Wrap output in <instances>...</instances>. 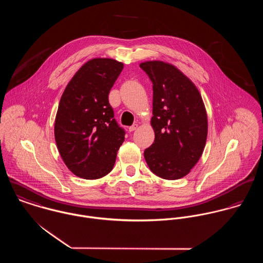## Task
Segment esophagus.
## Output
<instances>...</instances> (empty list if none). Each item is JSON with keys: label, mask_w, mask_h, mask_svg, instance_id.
Listing matches in <instances>:
<instances>
[{"label": "esophagus", "mask_w": 263, "mask_h": 263, "mask_svg": "<svg viewBox=\"0 0 263 263\" xmlns=\"http://www.w3.org/2000/svg\"><path fill=\"white\" fill-rule=\"evenodd\" d=\"M138 127H139V124L135 123V124H133L132 126H129V127H128V130H129V132H134V130H136Z\"/></svg>", "instance_id": "esophagus-1"}]
</instances>
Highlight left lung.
<instances>
[{
    "mask_svg": "<svg viewBox=\"0 0 263 263\" xmlns=\"http://www.w3.org/2000/svg\"><path fill=\"white\" fill-rule=\"evenodd\" d=\"M140 67L153 83L155 141L144 156L157 176L176 180L186 176L202 155L208 137V115L193 82L175 66L148 61Z\"/></svg>",
    "mask_w": 263,
    "mask_h": 263,
    "instance_id": "8db88e82",
    "label": "left lung"
}]
</instances>
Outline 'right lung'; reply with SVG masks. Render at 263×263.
<instances>
[{"label":"right lung","mask_w":263,"mask_h":263,"mask_svg":"<svg viewBox=\"0 0 263 263\" xmlns=\"http://www.w3.org/2000/svg\"><path fill=\"white\" fill-rule=\"evenodd\" d=\"M123 64L96 58L71 79L54 120L58 150L69 170L84 179H98L112 170L124 130L114 119L108 95Z\"/></svg>","instance_id":"add662e5"}]
</instances>
